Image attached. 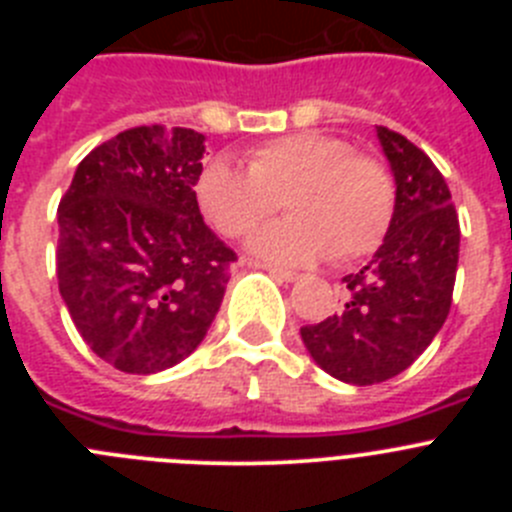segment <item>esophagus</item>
<instances>
[{"label": "esophagus", "instance_id": "1", "mask_svg": "<svg viewBox=\"0 0 512 512\" xmlns=\"http://www.w3.org/2000/svg\"><path fill=\"white\" fill-rule=\"evenodd\" d=\"M266 271H269L271 277L279 279V282H297L300 279V274L297 271H289V269H279V266H264Z\"/></svg>", "mask_w": 512, "mask_h": 512}]
</instances>
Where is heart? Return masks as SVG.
I'll list each match as a JSON object with an SVG mask.
<instances>
[{"label": "heart", "mask_w": 512, "mask_h": 512, "mask_svg": "<svg viewBox=\"0 0 512 512\" xmlns=\"http://www.w3.org/2000/svg\"><path fill=\"white\" fill-rule=\"evenodd\" d=\"M194 200L228 238L251 233L282 200L289 217L253 233L248 251L307 266L372 253L390 230L395 182L382 161L354 153L348 140L305 130L253 146L248 169L228 156L210 158L194 182Z\"/></svg>", "instance_id": "heart-1"}]
</instances>
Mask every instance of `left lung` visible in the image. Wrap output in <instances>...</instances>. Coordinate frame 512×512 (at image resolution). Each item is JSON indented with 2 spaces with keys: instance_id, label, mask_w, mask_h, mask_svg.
<instances>
[{
  "instance_id": "left-lung-1",
  "label": "left lung",
  "mask_w": 512,
  "mask_h": 512,
  "mask_svg": "<svg viewBox=\"0 0 512 512\" xmlns=\"http://www.w3.org/2000/svg\"><path fill=\"white\" fill-rule=\"evenodd\" d=\"M395 176V212L382 246L343 277L346 302L300 328L312 361L346 384H377L405 372L446 323L459 264V217L446 179L405 135L377 128Z\"/></svg>"
}]
</instances>
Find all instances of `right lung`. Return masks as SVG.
<instances>
[{
  "label": "right lung",
  "instance_id": "add662e5",
  "mask_svg": "<svg viewBox=\"0 0 512 512\" xmlns=\"http://www.w3.org/2000/svg\"><path fill=\"white\" fill-rule=\"evenodd\" d=\"M205 135L143 125L94 148L58 205L56 274L94 354L156 374L207 336L235 253L205 225L194 182Z\"/></svg>",
  "mask_w": 512,
  "mask_h": 512
}]
</instances>
